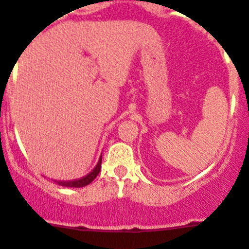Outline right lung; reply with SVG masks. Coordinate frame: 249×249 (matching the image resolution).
Instances as JSON below:
<instances>
[{"label": "right lung", "instance_id": "right-lung-1", "mask_svg": "<svg viewBox=\"0 0 249 249\" xmlns=\"http://www.w3.org/2000/svg\"><path fill=\"white\" fill-rule=\"evenodd\" d=\"M101 167H102V156H101V159H99L97 166L94 167V168H93L92 171L87 174V176H85V177L80 178V179L69 180V182H64V180H59V182H56V180H55V182H56L59 185H62V187H70V188L86 187V185L89 184L90 182H93V180H94V178L98 176L99 171H101Z\"/></svg>", "mask_w": 249, "mask_h": 249}]
</instances>
